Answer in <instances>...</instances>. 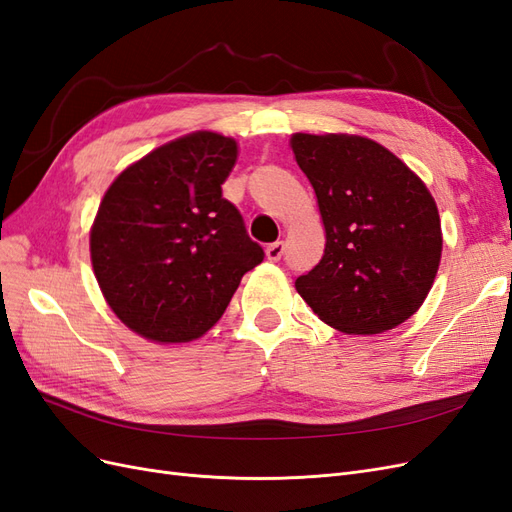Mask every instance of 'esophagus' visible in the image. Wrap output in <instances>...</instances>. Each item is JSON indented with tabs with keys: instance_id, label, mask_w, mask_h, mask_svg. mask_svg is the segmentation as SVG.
I'll return each mask as SVG.
<instances>
[{
	"instance_id": "obj_1",
	"label": "esophagus",
	"mask_w": 512,
	"mask_h": 512,
	"mask_svg": "<svg viewBox=\"0 0 512 512\" xmlns=\"http://www.w3.org/2000/svg\"><path fill=\"white\" fill-rule=\"evenodd\" d=\"M265 256H267V260H271V262H277V260H280V258L284 256V243H282V241H275V243L267 245Z\"/></svg>"
}]
</instances>
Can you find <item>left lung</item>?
I'll return each mask as SVG.
<instances>
[{"instance_id": "1", "label": "left lung", "mask_w": 512, "mask_h": 512, "mask_svg": "<svg viewBox=\"0 0 512 512\" xmlns=\"http://www.w3.org/2000/svg\"><path fill=\"white\" fill-rule=\"evenodd\" d=\"M290 149L316 192L327 237L322 260L294 288L346 335L399 327L427 299L442 258L427 185L367 136L297 132Z\"/></svg>"}]
</instances>
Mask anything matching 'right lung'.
<instances>
[{
    "label": "right lung",
    "instance_id": "right-lung-1",
    "mask_svg": "<svg viewBox=\"0 0 512 512\" xmlns=\"http://www.w3.org/2000/svg\"><path fill=\"white\" fill-rule=\"evenodd\" d=\"M237 156L235 138L198 130L123 168L104 192L91 267L113 314L153 344L203 337L265 258L222 198Z\"/></svg>",
    "mask_w": 512,
    "mask_h": 512
}]
</instances>
